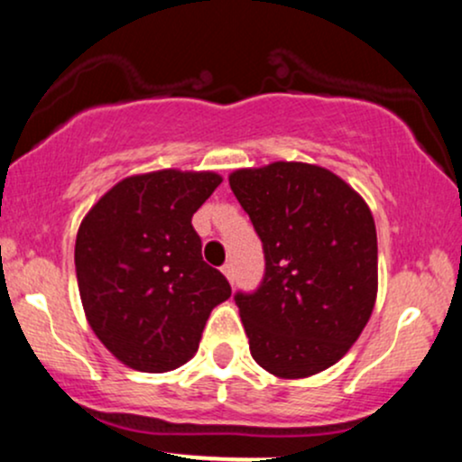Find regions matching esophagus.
<instances>
[{"instance_id": "esophagus-1", "label": "esophagus", "mask_w": 462, "mask_h": 462, "mask_svg": "<svg viewBox=\"0 0 462 462\" xmlns=\"http://www.w3.org/2000/svg\"><path fill=\"white\" fill-rule=\"evenodd\" d=\"M221 272H224V275H226L227 280H230V284H235V264L226 263L224 267H221Z\"/></svg>"}]
</instances>
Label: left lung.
Segmentation results:
<instances>
[{
  "instance_id": "1",
  "label": "left lung",
  "mask_w": 462,
  "mask_h": 462,
  "mask_svg": "<svg viewBox=\"0 0 462 462\" xmlns=\"http://www.w3.org/2000/svg\"><path fill=\"white\" fill-rule=\"evenodd\" d=\"M230 189L264 252L261 286L235 295L254 360L284 380L332 367L356 343L378 295L367 201L306 162L236 169Z\"/></svg>"
}]
</instances>
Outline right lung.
Instances as JSON below:
<instances>
[{
	"instance_id": "obj_1",
	"label": "right lung",
	"mask_w": 462,
	"mask_h": 462,
	"mask_svg": "<svg viewBox=\"0 0 462 462\" xmlns=\"http://www.w3.org/2000/svg\"><path fill=\"white\" fill-rule=\"evenodd\" d=\"M219 184L215 171L130 176L79 224L84 315L106 349L132 369L162 374L193 358L210 310L230 298L224 273L201 258L190 224Z\"/></svg>"
}]
</instances>
